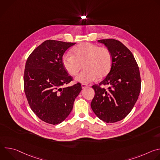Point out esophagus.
I'll use <instances>...</instances> for the list:
<instances>
[{
  "label": "esophagus",
  "mask_w": 160,
  "mask_h": 160,
  "mask_svg": "<svg viewBox=\"0 0 160 160\" xmlns=\"http://www.w3.org/2000/svg\"><path fill=\"white\" fill-rule=\"evenodd\" d=\"M87 87H88L87 85L84 84V83H82V88H86Z\"/></svg>",
  "instance_id": "obj_1"
}]
</instances>
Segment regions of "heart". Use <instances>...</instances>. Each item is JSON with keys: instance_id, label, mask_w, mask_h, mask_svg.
<instances>
[{"instance_id": "heart-1", "label": "heart", "mask_w": 160, "mask_h": 160, "mask_svg": "<svg viewBox=\"0 0 160 160\" xmlns=\"http://www.w3.org/2000/svg\"><path fill=\"white\" fill-rule=\"evenodd\" d=\"M73 56H64L62 64L66 70L72 76H75L83 66V71L76 80L88 83L94 81L96 77L102 78L110 70L112 62L111 54L105 48L88 42L78 44L72 51Z\"/></svg>"}]
</instances>
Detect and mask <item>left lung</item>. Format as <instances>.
Listing matches in <instances>:
<instances>
[{
	"label": "left lung",
	"instance_id": "obj_1",
	"mask_svg": "<svg viewBox=\"0 0 160 160\" xmlns=\"http://www.w3.org/2000/svg\"><path fill=\"white\" fill-rule=\"evenodd\" d=\"M109 51L111 70L99 85L92 87L95 96L90 106L96 115L106 123H115L125 118L133 108L141 92L139 69L131 51L118 40L102 39ZM103 85L108 88H103Z\"/></svg>",
	"mask_w": 160,
	"mask_h": 160
}]
</instances>
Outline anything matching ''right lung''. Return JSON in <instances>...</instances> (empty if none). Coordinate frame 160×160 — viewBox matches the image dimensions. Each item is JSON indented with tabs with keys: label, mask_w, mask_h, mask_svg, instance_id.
<instances>
[{
	"label": "right lung",
	"mask_w": 160,
	"mask_h": 160,
	"mask_svg": "<svg viewBox=\"0 0 160 160\" xmlns=\"http://www.w3.org/2000/svg\"><path fill=\"white\" fill-rule=\"evenodd\" d=\"M75 43L45 40L34 49L26 62L24 89L27 99L33 112L48 123L57 125L63 122L82 90L80 83L63 87L73 78L65 70L62 56Z\"/></svg>",
	"instance_id": "1"
}]
</instances>
